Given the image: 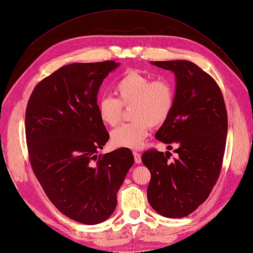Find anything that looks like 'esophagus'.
I'll return each mask as SVG.
<instances>
[{
	"label": "esophagus",
	"mask_w": 253,
	"mask_h": 253,
	"mask_svg": "<svg viewBox=\"0 0 253 253\" xmlns=\"http://www.w3.org/2000/svg\"><path fill=\"white\" fill-rule=\"evenodd\" d=\"M133 155H134L135 163H136V164H140V163H141V155L139 154V153L133 152Z\"/></svg>",
	"instance_id": "esophagus-1"
}]
</instances>
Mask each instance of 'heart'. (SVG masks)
<instances>
[{
	"label": "heart",
	"instance_id": "1",
	"mask_svg": "<svg viewBox=\"0 0 253 253\" xmlns=\"http://www.w3.org/2000/svg\"><path fill=\"white\" fill-rule=\"evenodd\" d=\"M117 98L103 96L98 100L99 118L108 126L118 125L122 108H132L131 124L122 125L111 133L116 148L141 149L150 127L164 125L174 106V88L170 81L154 79L136 71H127L114 86Z\"/></svg>",
	"mask_w": 253,
	"mask_h": 253
}]
</instances>
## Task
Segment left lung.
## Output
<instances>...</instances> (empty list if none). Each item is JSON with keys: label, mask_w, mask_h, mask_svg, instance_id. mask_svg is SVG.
Returning <instances> with one entry per match:
<instances>
[{"label": "left lung", "mask_w": 253, "mask_h": 253, "mask_svg": "<svg viewBox=\"0 0 253 253\" xmlns=\"http://www.w3.org/2000/svg\"><path fill=\"white\" fill-rule=\"evenodd\" d=\"M174 73L176 90L170 117L155 137L177 145V158L154 149L142 154L151 172L148 201L165 217L180 218L195 211L208 196L220 173L228 131L223 94L210 75L186 60L152 61Z\"/></svg>", "instance_id": "8db88e82"}]
</instances>
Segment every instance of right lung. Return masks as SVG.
<instances>
[{
	"instance_id": "right-lung-1",
	"label": "right lung",
	"mask_w": 253,
	"mask_h": 253,
	"mask_svg": "<svg viewBox=\"0 0 253 253\" xmlns=\"http://www.w3.org/2000/svg\"><path fill=\"white\" fill-rule=\"evenodd\" d=\"M119 63H73L34 88L26 108L29 162L53 206L86 225L108 219L134 164L129 149L98 155L110 135L97 111L103 79Z\"/></svg>"
}]
</instances>
